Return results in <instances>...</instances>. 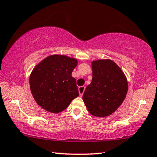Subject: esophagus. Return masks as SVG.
Listing matches in <instances>:
<instances>
[{"mask_svg": "<svg viewBox=\"0 0 157 157\" xmlns=\"http://www.w3.org/2000/svg\"><path fill=\"white\" fill-rule=\"evenodd\" d=\"M85 89V86H80V87H79L78 90H79V93H80V96H82L83 93H84Z\"/></svg>", "mask_w": 157, "mask_h": 157, "instance_id": "obj_1", "label": "esophagus"}]
</instances>
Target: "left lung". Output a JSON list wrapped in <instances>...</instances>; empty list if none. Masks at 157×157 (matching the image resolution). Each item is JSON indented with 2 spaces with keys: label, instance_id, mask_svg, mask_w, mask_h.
Instances as JSON below:
<instances>
[{
  "label": "left lung",
  "instance_id": "obj_1",
  "mask_svg": "<svg viewBox=\"0 0 157 157\" xmlns=\"http://www.w3.org/2000/svg\"><path fill=\"white\" fill-rule=\"evenodd\" d=\"M92 82L86 87L82 99L93 116L104 117L121 106L128 90L126 76L110 59L92 61Z\"/></svg>",
  "mask_w": 157,
  "mask_h": 157
}]
</instances>
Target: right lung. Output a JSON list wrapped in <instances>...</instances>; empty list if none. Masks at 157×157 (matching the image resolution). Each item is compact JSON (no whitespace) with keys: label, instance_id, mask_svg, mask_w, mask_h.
<instances>
[{"label":"right lung","instance_id":"obj_1","mask_svg":"<svg viewBox=\"0 0 157 157\" xmlns=\"http://www.w3.org/2000/svg\"><path fill=\"white\" fill-rule=\"evenodd\" d=\"M76 59L65 55H51L35 67L29 76L31 93L43 109L51 113L64 111L79 96L72 72Z\"/></svg>","mask_w":157,"mask_h":157}]
</instances>
